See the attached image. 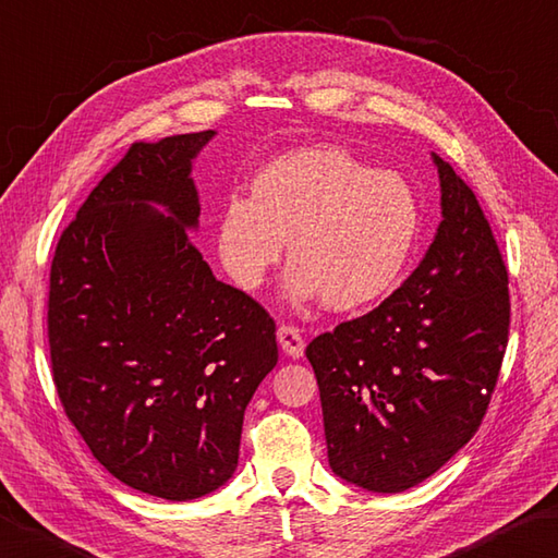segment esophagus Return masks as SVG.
Masks as SVG:
<instances>
[{
	"instance_id": "1",
	"label": "esophagus",
	"mask_w": 558,
	"mask_h": 558,
	"mask_svg": "<svg viewBox=\"0 0 558 558\" xmlns=\"http://www.w3.org/2000/svg\"><path fill=\"white\" fill-rule=\"evenodd\" d=\"M278 343L290 357H302V353H304L302 331L292 324H280L278 326Z\"/></svg>"
}]
</instances>
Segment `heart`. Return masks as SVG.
Segmentation results:
<instances>
[{
  "mask_svg": "<svg viewBox=\"0 0 558 558\" xmlns=\"http://www.w3.org/2000/svg\"><path fill=\"white\" fill-rule=\"evenodd\" d=\"M421 225L416 193L397 173L377 171L345 147L307 145L264 163L248 181V198L229 195L215 246L227 276L256 290L288 239V298L351 312L399 286Z\"/></svg>",
  "mask_w": 558,
  "mask_h": 558,
  "instance_id": "heart-1",
  "label": "heart"
}]
</instances>
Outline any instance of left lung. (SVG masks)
Segmentation results:
<instances>
[{"mask_svg": "<svg viewBox=\"0 0 558 558\" xmlns=\"http://www.w3.org/2000/svg\"><path fill=\"white\" fill-rule=\"evenodd\" d=\"M442 222L389 298L307 345L333 472L399 494L482 425L510 333L508 268L474 191L435 157Z\"/></svg>", "mask_w": 558, "mask_h": 558, "instance_id": "left-lung-1", "label": "left lung"}]
</instances>
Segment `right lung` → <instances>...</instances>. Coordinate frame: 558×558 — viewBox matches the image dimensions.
Here are the masks:
<instances>
[{
  "label": "right lung",
  "mask_w": 558,
  "mask_h": 558,
  "mask_svg": "<svg viewBox=\"0 0 558 558\" xmlns=\"http://www.w3.org/2000/svg\"><path fill=\"white\" fill-rule=\"evenodd\" d=\"M213 135L133 142L50 266L62 409L108 472L167 500L201 498L234 474L244 411L278 363L272 316L217 280L191 242V161Z\"/></svg>",
  "instance_id": "add662e5"
}]
</instances>
